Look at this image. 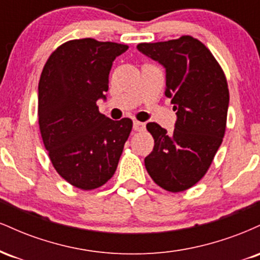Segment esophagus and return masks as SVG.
Wrapping results in <instances>:
<instances>
[{
	"instance_id": "obj_1",
	"label": "esophagus",
	"mask_w": 260,
	"mask_h": 260,
	"mask_svg": "<svg viewBox=\"0 0 260 260\" xmlns=\"http://www.w3.org/2000/svg\"><path fill=\"white\" fill-rule=\"evenodd\" d=\"M133 129L137 131V132H143V131H145V123H143V122H139V121H134Z\"/></svg>"
}]
</instances>
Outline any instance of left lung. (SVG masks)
I'll return each instance as SVG.
<instances>
[{
    "mask_svg": "<svg viewBox=\"0 0 260 260\" xmlns=\"http://www.w3.org/2000/svg\"><path fill=\"white\" fill-rule=\"evenodd\" d=\"M137 47L166 68L165 95L177 115L172 133L155 122L147 124L154 149L144 159L145 169L159 187L183 192L204 177L222 143L228 80L210 50L190 35Z\"/></svg>",
    "mask_w": 260,
    "mask_h": 260,
    "instance_id": "1",
    "label": "left lung"
}]
</instances>
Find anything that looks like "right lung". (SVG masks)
Listing matches in <instances>:
<instances>
[{"instance_id": "1", "label": "right lung", "mask_w": 260, "mask_h": 260, "mask_svg": "<svg viewBox=\"0 0 260 260\" xmlns=\"http://www.w3.org/2000/svg\"><path fill=\"white\" fill-rule=\"evenodd\" d=\"M127 49L91 38L66 41L41 72V138L57 174L79 189H95L112 177L132 131L131 118L112 121L96 105L109 90L113 59Z\"/></svg>"}]
</instances>
